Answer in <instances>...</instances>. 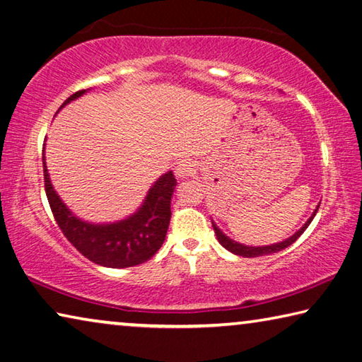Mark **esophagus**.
<instances>
[{
    "mask_svg": "<svg viewBox=\"0 0 362 362\" xmlns=\"http://www.w3.org/2000/svg\"><path fill=\"white\" fill-rule=\"evenodd\" d=\"M175 173L180 180H185V177H189L195 173V165L191 160H182L176 165Z\"/></svg>",
    "mask_w": 362,
    "mask_h": 362,
    "instance_id": "34e87169",
    "label": "esophagus"
}]
</instances>
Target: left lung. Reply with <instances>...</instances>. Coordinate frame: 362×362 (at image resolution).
<instances>
[{"mask_svg":"<svg viewBox=\"0 0 362 362\" xmlns=\"http://www.w3.org/2000/svg\"><path fill=\"white\" fill-rule=\"evenodd\" d=\"M316 211H318V210H316ZM316 211L313 213V216L307 221V224L303 226L299 232L294 233L293 237L288 238V240H284V242H281V243H276V245H272V246H261V248H255V246H243V245H240L237 242H233V240L227 238L224 233L218 229L216 224H213V229H214V233H216L219 243L223 245L226 250H229L230 252H233V255H238V256H243V257H259V256L272 255V252H278V251H281L284 248H288L289 245H293L296 240L299 238L303 232H305V229L310 226V223H312V221H313Z\"/></svg>","mask_w":362,"mask_h":362,"instance_id":"obj_1","label":"left lung"}]
</instances>
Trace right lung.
Segmentation results:
<instances>
[{"label": "right lung", "instance_id": "right-lung-1", "mask_svg": "<svg viewBox=\"0 0 362 362\" xmlns=\"http://www.w3.org/2000/svg\"><path fill=\"white\" fill-rule=\"evenodd\" d=\"M84 92L78 90L73 93L62 106L81 97ZM42 167L44 187L57 224L68 242L88 261L111 269L133 267L149 261L160 248L168 230L171 218L170 202L176 186L171 171L156 181L143 206L133 216L116 224L95 226L78 219L63 205L50 185L46 162Z\"/></svg>", "mask_w": 362, "mask_h": 362}]
</instances>
